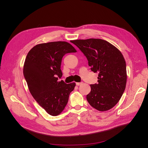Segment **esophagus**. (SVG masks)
<instances>
[{
	"mask_svg": "<svg viewBox=\"0 0 148 148\" xmlns=\"http://www.w3.org/2000/svg\"><path fill=\"white\" fill-rule=\"evenodd\" d=\"M83 84V82H77L76 83V85L77 86H80V85H81V84Z\"/></svg>",
	"mask_w": 148,
	"mask_h": 148,
	"instance_id": "esophagus-1",
	"label": "esophagus"
}]
</instances>
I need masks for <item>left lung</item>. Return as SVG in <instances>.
<instances>
[{"mask_svg":"<svg viewBox=\"0 0 148 148\" xmlns=\"http://www.w3.org/2000/svg\"><path fill=\"white\" fill-rule=\"evenodd\" d=\"M86 57L91 71L98 73V83L90 84L86 96L89 104L99 111L111 109L121 99L127 83L126 62L121 52L101 39L71 42Z\"/></svg>","mask_w":148,"mask_h":148,"instance_id":"1","label":"left lung"}]
</instances>
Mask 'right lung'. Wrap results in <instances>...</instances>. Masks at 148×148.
<instances>
[{"mask_svg":"<svg viewBox=\"0 0 148 148\" xmlns=\"http://www.w3.org/2000/svg\"><path fill=\"white\" fill-rule=\"evenodd\" d=\"M77 51L65 41L38 44L27 54L23 67L27 86L36 101L51 116L64 110L75 83H65L60 79L62 59L66 53Z\"/></svg>","mask_w":148,"mask_h":148,"instance_id":"add662e5","label":"right lung"}]
</instances>
